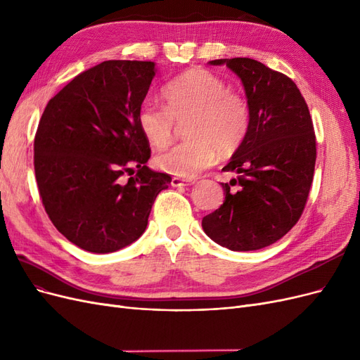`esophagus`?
<instances>
[{
	"label": "esophagus",
	"mask_w": 360,
	"mask_h": 360,
	"mask_svg": "<svg viewBox=\"0 0 360 360\" xmlns=\"http://www.w3.org/2000/svg\"><path fill=\"white\" fill-rule=\"evenodd\" d=\"M193 183H195L193 180H186V179H181V177H172V180H171V184L174 188L191 186V184H193Z\"/></svg>",
	"instance_id": "esophagus-1"
}]
</instances>
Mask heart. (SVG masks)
<instances>
[{
    "label": "heart",
    "instance_id": "heart-1",
    "mask_svg": "<svg viewBox=\"0 0 360 360\" xmlns=\"http://www.w3.org/2000/svg\"><path fill=\"white\" fill-rule=\"evenodd\" d=\"M160 106L146 101L138 108L141 134L156 148L168 147L177 123H184L188 136L179 146L156 156V165L177 177H195L209 168L217 151L230 156L242 146L250 127L246 97L230 90L213 72L192 68L176 76L165 89Z\"/></svg>",
    "mask_w": 360,
    "mask_h": 360
}]
</instances>
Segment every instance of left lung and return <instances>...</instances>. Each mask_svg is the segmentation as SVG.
<instances>
[{"label":"left lung","instance_id":"8db88e82","mask_svg":"<svg viewBox=\"0 0 360 360\" xmlns=\"http://www.w3.org/2000/svg\"><path fill=\"white\" fill-rule=\"evenodd\" d=\"M242 79L250 106L249 132L222 171L225 201L202 217L212 240L231 250H257L297 224L314 179L317 144L308 105L287 75L252 58L213 60ZM239 184L238 191L231 186Z\"/></svg>","mask_w":360,"mask_h":360}]
</instances>
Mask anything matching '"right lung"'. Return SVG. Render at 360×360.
<instances>
[{
	"instance_id": "right-lung-1",
	"label": "right lung",
	"mask_w": 360,
	"mask_h": 360,
	"mask_svg": "<svg viewBox=\"0 0 360 360\" xmlns=\"http://www.w3.org/2000/svg\"><path fill=\"white\" fill-rule=\"evenodd\" d=\"M155 63L110 60L79 73L48 102L34 138L43 207L73 245L108 254L146 231L168 174L150 169L136 122Z\"/></svg>"
}]
</instances>
